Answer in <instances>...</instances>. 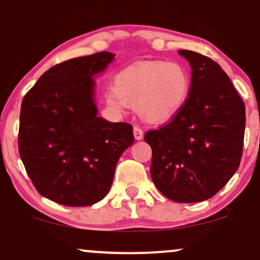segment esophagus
Here are the masks:
<instances>
[{"label":"esophagus","instance_id":"obj_1","mask_svg":"<svg viewBox=\"0 0 260 260\" xmlns=\"http://www.w3.org/2000/svg\"><path fill=\"white\" fill-rule=\"evenodd\" d=\"M133 134H134V138H136L137 140H140L143 138V134H144V133H143L142 128L134 126L133 127Z\"/></svg>","mask_w":260,"mask_h":260}]
</instances>
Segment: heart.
<instances>
[{"instance_id": "b5f03b06", "label": "heart", "mask_w": 260, "mask_h": 260, "mask_svg": "<svg viewBox=\"0 0 260 260\" xmlns=\"http://www.w3.org/2000/svg\"><path fill=\"white\" fill-rule=\"evenodd\" d=\"M190 89L186 67L175 62H139L122 70L106 95L110 105L136 107L140 117L159 124L171 120L183 107Z\"/></svg>"}]
</instances>
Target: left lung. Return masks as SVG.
Listing matches in <instances>:
<instances>
[{
	"instance_id": "left-lung-1",
	"label": "left lung",
	"mask_w": 260,
	"mask_h": 260,
	"mask_svg": "<svg viewBox=\"0 0 260 260\" xmlns=\"http://www.w3.org/2000/svg\"><path fill=\"white\" fill-rule=\"evenodd\" d=\"M192 68L187 101L168 123L145 133L151 147L150 176L166 198L196 203L211 198L240 166L244 103L219 64L180 50Z\"/></svg>"
}]
</instances>
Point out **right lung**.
Wrapping results in <instances>:
<instances>
[{
	"mask_svg": "<svg viewBox=\"0 0 260 260\" xmlns=\"http://www.w3.org/2000/svg\"><path fill=\"white\" fill-rule=\"evenodd\" d=\"M98 52L55 64L25 94L18 148L41 196L67 207L105 198L120 156L133 144V127L98 117L92 76L112 62Z\"/></svg>",
	"mask_w": 260,
	"mask_h": 260,
	"instance_id": "obj_1",
	"label": "right lung"
}]
</instances>
